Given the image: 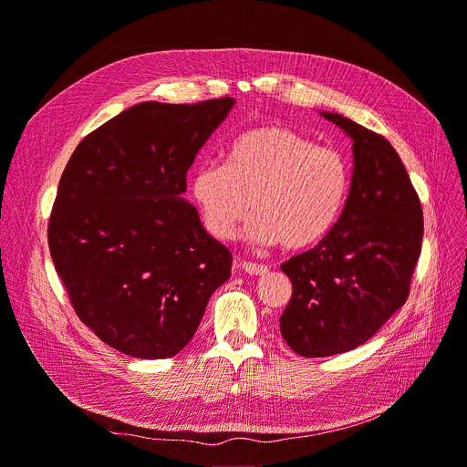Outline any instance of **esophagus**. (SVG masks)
Instances as JSON below:
<instances>
[{
  "label": "esophagus",
  "instance_id": "1",
  "mask_svg": "<svg viewBox=\"0 0 467 467\" xmlns=\"http://www.w3.org/2000/svg\"><path fill=\"white\" fill-rule=\"evenodd\" d=\"M240 268H242L245 274H250V275H265V274H268V266H265V265H255V263H242Z\"/></svg>",
  "mask_w": 467,
  "mask_h": 467
}]
</instances>
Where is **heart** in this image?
<instances>
[{"label": "heart", "mask_w": 467, "mask_h": 467, "mask_svg": "<svg viewBox=\"0 0 467 467\" xmlns=\"http://www.w3.org/2000/svg\"><path fill=\"white\" fill-rule=\"evenodd\" d=\"M348 192L344 155L275 123L240 133L225 150V165H202L192 178L193 201L210 234L233 238L254 210L245 238L293 252L330 233Z\"/></svg>", "instance_id": "obj_1"}]
</instances>
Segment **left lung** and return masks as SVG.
I'll list each match as a JSON object with an SVG mask.
<instances>
[{
	"instance_id": "obj_1",
	"label": "left lung",
	"mask_w": 467,
	"mask_h": 467,
	"mask_svg": "<svg viewBox=\"0 0 467 467\" xmlns=\"http://www.w3.org/2000/svg\"><path fill=\"white\" fill-rule=\"evenodd\" d=\"M353 142L349 195L330 233L282 265L293 296L279 317L287 346L309 358L351 351L406 304L422 245V208L390 142L319 110Z\"/></svg>"
}]
</instances>
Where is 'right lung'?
<instances>
[{"label": "right lung", "mask_w": 467, "mask_h": 467, "mask_svg": "<svg viewBox=\"0 0 467 467\" xmlns=\"http://www.w3.org/2000/svg\"><path fill=\"white\" fill-rule=\"evenodd\" d=\"M234 98L144 101L89 133L61 174L48 247L80 321L112 349L169 358L197 332L233 257L183 199Z\"/></svg>", "instance_id": "right-lung-1"}]
</instances>
